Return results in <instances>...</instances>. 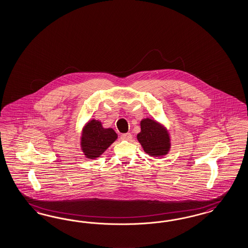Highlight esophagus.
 I'll use <instances>...</instances> for the list:
<instances>
[{
	"label": "esophagus",
	"mask_w": 248,
	"mask_h": 248,
	"mask_svg": "<svg viewBox=\"0 0 248 248\" xmlns=\"http://www.w3.org/2000/svg\"><path fill=\"white\" fill-rule=\"evenodd\" d=\"M131 138H132V135L130 133H125V134H122L121 136V139L122 140H131Z\"/></svg>",
	"instance_id": "esophagus-1"
}]
</instances>
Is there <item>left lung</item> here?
Listing matches in <instances>:
<instances>
[{
	"label": "left lung",
	"instance_id": "1",
	"mask_svg": "<svg viewBox=\"0 0 248 248\" xmlns=\"http://www.w3.org/2000/svg\"><path fill=\"white\" fill-rule=\"evenodd\" d=\"M140 128L137 139L147 154L151 156H162L169 153L171 145L170 134L160 123L144 119L140 121Z\"/></svg>",
	"mask_w": 248,
	"mask_h": 248
}]
</instances>
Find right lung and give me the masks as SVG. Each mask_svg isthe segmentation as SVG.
<instances>
[{"label":"right lung","mask_w":248,"mask_h":248,"mask_svg":"<svg viewBox=\"0 0 248 248\" xmlns=\"http://www.w3.org/2000/svg\"><path fill=\"white\" fill-rule=\"evenodd\" d=\"M118 135L112 128H104L101 122L96 120L90 121L83 127L80 147L88 158H97L116 140Z\"/></svg>","instance_id":"add662e5"}]
</instances>
